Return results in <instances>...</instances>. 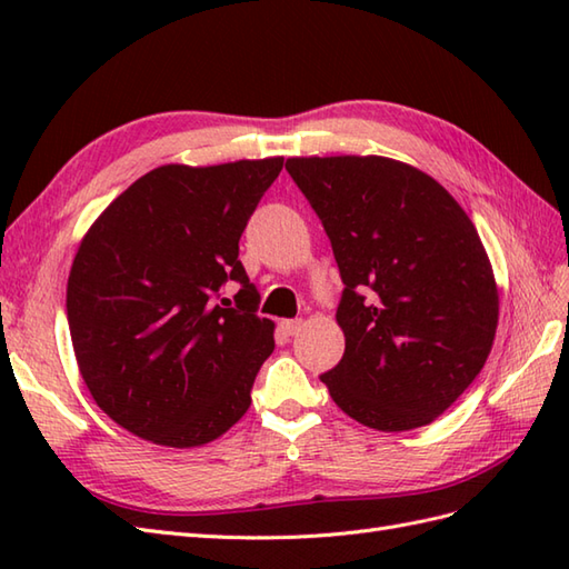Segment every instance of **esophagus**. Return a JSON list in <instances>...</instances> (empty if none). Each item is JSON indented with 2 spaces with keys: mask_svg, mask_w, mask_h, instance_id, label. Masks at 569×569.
<instances>
[{
  "mask_svg": "<svg viewBox=\"0 0 569 569\" xmlns=\"http://www.w3.org/2000/svg\"><path fill=\"white\" fill-rule=\"evenodd\" d=\"M278 328H281V332L283 335H298V330L303 328V320H281V325H278Z\"/></svg>",
  "mask_w": 569,
  "mask_h": 569,
  "instance_id": "esophagus-1",
  "label": "esophagus"
}]
</instances>
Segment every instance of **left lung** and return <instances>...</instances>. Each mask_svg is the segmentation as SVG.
<instances>
[{"mask_svg":"<svg viewBox=\"0 0 569 569\" xmlns=\"http://www.w3.org/2000/svg\"><path fill=\"white\" fill-rule=\"evenodd\" d=\"M330 237L345 291L332 401L361 426H428L491 352L499 293L485 244L438 180L381 156L288 159Z\"/></svg>","mask_w":569,"mask_h":569,"instance_id":"obj_1","label":"left lung"}]
</instances>
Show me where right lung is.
<instances>
[{"instance_id":"add662e5","label":"right lung","mask_w":569,"mask_h":569,"mask_svg":"<svg viewBox=\"0 0 569 569\" xmlns=\"http://www.w3.org/2000/svg\"><path fill=\"white\" fill-rule=\"evenodd\" d=\"M281 168H153L84 234L66 298L72 349L94 403L139 438L198 447L247 413L273 322L257 316L239 239Z\"/></svg>"}]
</instances>
